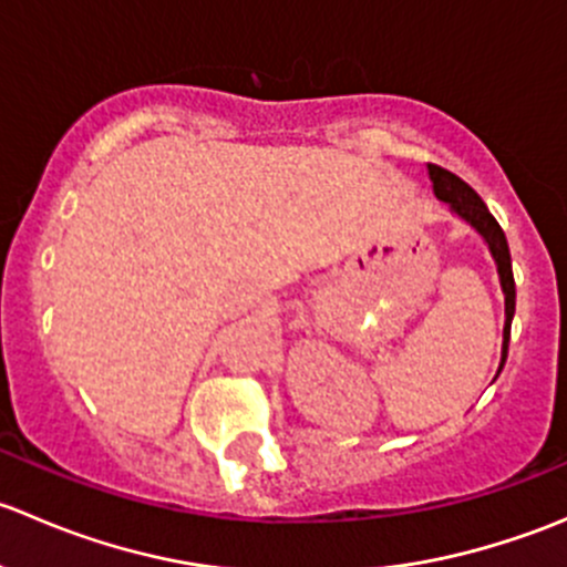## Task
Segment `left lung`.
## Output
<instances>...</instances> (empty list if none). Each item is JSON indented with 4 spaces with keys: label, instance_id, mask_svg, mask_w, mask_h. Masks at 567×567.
I'll use <instances>...</instances> for the list:
<instances>
[{
    "label": "left lung",
    "instance_id": "8db88e82",
    "mask_svg": "<svg viewBox=\"0 0 567 567\" xmlns=\"http://www.w3.org/2000/svg\"><path fill=\"white\" fill-rule=\"evenodd\" d=\"M427 175L433 181V194H436L442 203L450 205L455 216H461L466 225H472L474 230L483 236V241L488 244L491 257L496 260V271H499L502 293H505V342H502V364L507 359V342H511V320L516 312V282H513V266H511V249H507V238L502 233L499 221L491 216V210L485 208V203L480 199V194L474 192L468 183H463L458 175L447 173V169L436 167V164H427ZM499 364V370H502Z\"/></svg>",
    "mask_w": 567,
    "mask_h": 567
}]
</instances>
